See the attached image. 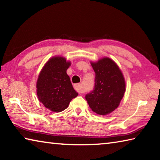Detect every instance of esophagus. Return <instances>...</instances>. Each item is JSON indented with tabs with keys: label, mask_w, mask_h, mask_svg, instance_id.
Instances as JSON below:
<instances>
[{
	"label": "esophagus",
	"mask_w": 160,
	"mask_h": 160,
	"mask_svg": "<svg viewBox=\"0 0 160 160\" xmlns=\"http://www.w3.org/2000/svg\"><path fill=\"white\" fill-rule=\"evenodd\" d=\"M74 88L75 89V90L79 93H83L85 92L84 89L82 88V85H81V84H75L74 85Z\"/></svg>",
	"instance_id": "1"
}]
</instances>
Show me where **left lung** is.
<instances>
[{
	"label": "left lung",
	"mask_w": 160,
	"mask_h": 160,
	"mask_svg": "<svg viewBox=\"0 0 160 160\" xmlns=\"http://www.w3.org/2000/svg\"><path fill=\"white\" fill-rule=\"evenodd\" d=\"M95 72L94 89L85 95L93 112L106 115L113 112L120 105L125 92V81L118 65L109 58L91 62Z\"/></svg>",
	"instance_id": "1"
}]
</instances>
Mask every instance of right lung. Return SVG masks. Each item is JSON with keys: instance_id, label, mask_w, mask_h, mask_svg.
Here are the masks:
<instances>
[{"instance_id": "obj_1", "label": "right lung", "mask_w": 160, "mask_h": 160, "mask_svg": "<svg viewBox=\"0 0 160 160\" xmlns=\"http://www.w3.org/2000/svg\"><path fill=\"white\" fill-rule=\"evenodd\" d=\"M71 62L65 58L55 56L45 63L40 71L36 83L39 101L52 112L65 110L78 93L73 88L67 74Z\"/></svg>"}]
</instances>
